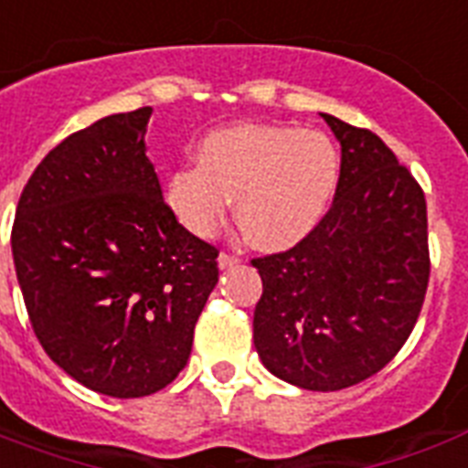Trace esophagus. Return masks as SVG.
I'll use <instances>...</instances> for the list:
<instances>
[{
    "label": "esophagus",
    "instance_id": "esophagus-1",
    "mask_svg": "<svg viewBox=\"0 0 468 468\" xmlns=\"http://www.w3.org/2000/svg\"><path fill=\"white\" fill-rule=\"evenodd\" d=\"M240 262V260H238V257L235 255H230V252H220L218 255V267L220 270H228V267H235V264Z\"/></svg>",
    "mask_w": 468,
    "mask_h": 468
}]
</instances>
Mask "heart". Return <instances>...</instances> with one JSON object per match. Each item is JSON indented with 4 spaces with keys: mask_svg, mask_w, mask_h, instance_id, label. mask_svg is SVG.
<instances>
[{
    "mask_svg": "<svg viewBox=\"0 0 468 468\" xmlns=\"http://www.w3.org/2000/svg\"><path fill=\"white\" fill-rule=\"evenodd\" d=\"M340 153L320 131L242 123L213 131L197 150V167L167 179V204L179 223L208 238L235 218L252 245L284 250L311 235L333 206Z\"/></svg>",
    "mask_w": 468,
    "mask_h": 468,
    "instance_id": "obj_1",
    "label": "heart"
}]
</instances>
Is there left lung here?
Wrapping results in <instances>:
<instances>
[{
    "label": "left lung",
    "mask_w": 468,
    "mask_h": 468,
    "mask_svg": "<svg viewBox=\"0 0 468 468\" xmlns=\"http://www.w3.org/2000/svg\"><path fill=\"white\" fill-rule=\"evenodd\" d=\"M340 141V184L318 228L257 257L255 349L306 391H340L381 371L413 333L430 279L420 184L377 133L320 113Z\"/></svg>",
    "instance_id": "left-lung-1"
}]
</instances>
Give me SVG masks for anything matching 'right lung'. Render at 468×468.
Wrapping results in <instances>:
<instances>
[{
  "instance_id": "1",
  "label": "right lung",
  "mask_w": 468,
  "mask_h": 468,
  "mask_svg": "<svg viewBox=\"0 0 468 468\" xmlns=\"http://www.w3.org/2000/svg\"><path fill=\"white\" fill-rule=\"evenodd\" d=\"M150 106L55 145L21 191L11 252L33 333L65 374L141 399L186 367L218 250L176 220L145 155Z\"/></svg>"
}]
</instances>
